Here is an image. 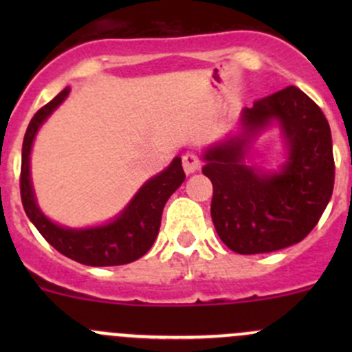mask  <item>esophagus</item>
Returning a JSON list of instances; mask_svg holds the SVG:
<instances>
[{
    "mask_svg": "<svg viewBox=\"0 0 352 352\" xmlns=\"http://www.w3.org/2000/svg\"><path fill=\"white\" fill-rule=\"evenodd\" d=\"M182 166H184V172H186L187 175H190V173H196L201 170L202 163L194 153H187V155H184V158H182Z\"/></svg>",
    "mask_w": 352,
    "mask_h": 352,
    "instance_id": "obj_1",
    "label": "esophagus"
}]
</instances>
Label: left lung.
<instances>
[{
    "mask_svg": "<svg viewBox=\"0 0 352 352\" xmlns=\"http://www.w3.org/2000/svg\"><path fill=\"white\" fill-rule=\"evenodd\" d=\"M278 123L288 158L279 173L247 166L253 141ZM242 133L208 146L202 173L212 182L211 218L219 239L242 255L301 242L320 219L333 190L332 134L320 107L287 87L240 113Z\"/></svg>",
    "mask_w": 352,
    "mask_h": 352,
    "instance_id": "obj_1",
    "label": "left lung"
}]
</instances>
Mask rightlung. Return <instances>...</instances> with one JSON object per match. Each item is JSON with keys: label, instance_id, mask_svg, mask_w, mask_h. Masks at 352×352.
I'll return each instance as SVG.
<instances>
[{"label": "right lung", "instance_id": "right-lung-1", "mask_svg": "<svg viewBox=\"0 0 352 352\" xmlns=\"http://www.w3.org/2000/svg\"><path fill=\"white\" fill-rule=\"evenodd\" d=\"M69 90L71 88L66 87L47 105L37 110L27 127L22 146V173H20L23 209L38 233L66 257L94 267L129 264L143 257L155 243L165 202L186 180L182 160L175 156L163 172L144 182L136 196L120 211V214L105 225L90 226V228H67L51 221L35 201L30 180V151L37 131L41 129L45 119L65 102Z\"/></svg>", "mask_w": 352, "mask_h": 352}]
</instances>
